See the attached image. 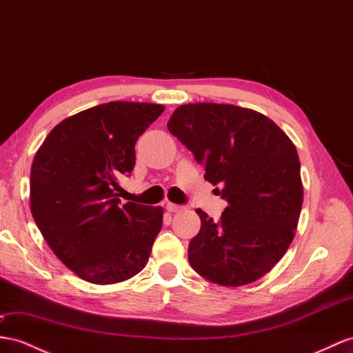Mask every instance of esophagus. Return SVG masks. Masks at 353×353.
Here are the masks:
<instances>
[{
    "label": "esophagus",
    "mask_w": 353,
    "mask_h": 353,
    "mask_svg": "<svg viewBox=\"0 0 353 353\" xmlns=\"http://www.w3.org/2000/svg\"><path fill=\"white\" fill-rule=\"evenodd\" d=\"M165 209H167L170 213H176V212H180V210H182L183 207H182V205H179V204H174V203H167Z\"/></svg>",
    "instance_id": "obj_1"
}]
</instances>
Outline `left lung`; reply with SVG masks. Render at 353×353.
Here are the masks:
<instances>
[{"label": "left lung", "instance_id": "left-lung-1", "mask_svg": "<svg viewBox=\"0 0 353 353\" xmlns=\"http://www.w3.org/2000/svg\"><path fill=\"white\" fill-rule=\"evenodd\" d=\"M167 128L228 203L218 221L196 210L201 228L189 243V264L221 286L255 282L286 254L300 219L303 182L294 143L263 113L232 104L180 105Z\"/></svg>", "mask_w": 353, "mask_h": 353}]
</instances>
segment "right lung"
I'll use <instances>...</instances> for the list:
<instances>
[{
  "mask_svg": "<svg viewBox=\"0 0 353 353\" xmlns=\"http://www.w3.org/2000/svg\"><path fill=\"white\" fill-rule=\"evenodd\" d=\"M164 105L112 101L53 128L31 167L32 218L62 264L86 282L128 280L148 264L162 207L121 205L117 179L135 165V141Z\"/></svg>",
  "mask_w": 353,
  "mask_h": 353,
  "instance_id": "obj_1",
  "label": "right lung"
}]
</instances>
